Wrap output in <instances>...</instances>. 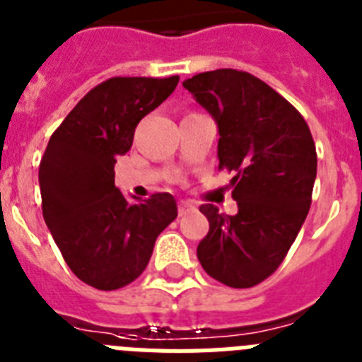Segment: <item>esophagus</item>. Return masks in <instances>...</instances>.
<instances>
[{"label":"esophagus","instance_id":"esophagus-1","mask_svg":"<svg viewBox=\"0 0 362 362\" xmlns=\"http://www.w3.org/2000/svg\"><path fill=\"white\" fill-rule=\"evenodd\" d=\"M191 211H194V206H191V204L184 202V200H182V202H178V215H180V216L189 215Z\"/></svg>","mask_w":362,"mask_h":362}]
</instances>
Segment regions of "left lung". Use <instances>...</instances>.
Segmentation results:
<instances>
[{
  "instance_id": "8db88e82",
  "label": "left lung",
  "mask_w": 362,
  "mask_h": 362,
  "mask_svg": "<svg viewBox=\"0 0 362 362\" xmlns=\"http://www.w3.org/2000/svg\"><path fill=\"white\" fill-rule=\"evenodd\" d=\"M218 127V169L233 173L237 215L200 206L209 231L202 268L229 288H251L284 260L312 206L317 153L300 112L250 72L216 69L184 81Z\"/></svg>"
}]
</instances>
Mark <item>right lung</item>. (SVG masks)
Returning a JSON list of instances; mask_svg holds the SVG:
<instances>
[{
  "label": "right lung",
  "mask_w": 362,
  "mask_h": 362,
  "mask_svg": "<svg viewBox=\"0 0 362 362\" xmlns=\"http://www.w3.org/2000/svg\"><path fill=\"white\" fill-rule=\"evenodd\" d=\"M178 76L111 78L76 103L40 162L43 218L72 273L96 290L131 284L156 237L177 218L169 193L129 204L115 185L116 158L134 129L177 87Z\"/></svg>",
  "instance_id": "1"
}]
</instances>
